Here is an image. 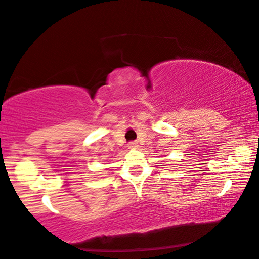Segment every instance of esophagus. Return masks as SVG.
I'll return each instance as SVG.
<instances>
[{
    "label": "esophagus",
    "instance_id": "esophagus-1",
    "mask_svg": "<svg viewBox=\"0 0 259 259\" xmlns=\"http://www.w3.org/2000/svg\"><path fill=\"white\" fill-rule=\"evenodd\" d=\"M138 147L137 142H130V143L128 144V148L129 149H136Z\"/></svg>",
    "mask_w": 259,
    "mask_h": 259
}]
</instances>
